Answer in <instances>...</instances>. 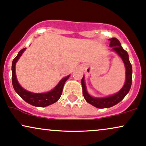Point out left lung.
I'll return each mask as SVG.
<instances>
[{"label": "left lung", "instance_id": "left-lung-1", "mask_svg": "<svg viewBox=\"0 0 146 146\" xmlns=\"http://www.w3.org/2000/svg\"><path fill=\"white\" fill-rule=\"evenodd\" d=\"M109 40L110 42V46L113 47L112 50L116 52L117 54L121 57L123 63H124L125 70H126L125 71V82L121 89L116 94L106 97V98H93L88 93L86 90V84L84 82V78L83 77L82 79V86L83 95L84 97L85 100L90 104L98 108H110L121 102L129 92L132 84V65L129 60L128 53L122 48L121 43L118 39L113 38L109 39Z\"/></svg>", "mask_w": 146, "mask_h": 146}]
</instances>
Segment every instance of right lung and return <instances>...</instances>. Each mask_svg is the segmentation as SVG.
<instances>
[{
  "label": "right lung",
  "instance_id": "right-lung-1",
  "mask_svg": "<svg viewBox=\"0 0 146 146\" xmlns=\"http://www.w3.org/2000/svg\"><path fill=\"white\" fill-rule=\"evenodd\" d=\"M26 48H23L18 52L17 56L13 60L12 66H11V79H12V84L15 91L18 93L22 99L27 102L29 104L38 107H45L55 103L59 100L62 93L63 87L66 80L69 78L70 75H68L66 78H64L60 80V82L58 84V85L51 91L44 93H34L27 91L22 87L18 83L16 76V64L19 60L20 57L22 56L23 52Z\"/></svg>",
  "mask_w": 146,
  "mask_h": 146
}]
</instances>
